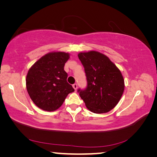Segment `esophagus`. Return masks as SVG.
I'll list each match as a JSON object with an SVG mask.
<instances>
[{
    "label": "esophagus",
    "mask_w": 157,
    "mask_h": 157,
    "mask_svg": "<svg viewBox=\"0 0 157 157\" xmlns=\"http://www.w3.org/2000/svg\"><path fill=\"white\" fill-rule=\"evenodd\" d=\"M73 89L76 91L77 89H78V84H77L76 83H75L74 84H73Z\"/></svg>",
    "instance_id": "esophagus-1"
}]
</instances>
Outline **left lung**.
<instances>
[{
  "instance_id": "1",
  "label": "left lung",
  "mask_w": 157,
  "mask_h": 157,
  "mask_svg": "<svg viewBox=\"0 0 157 157\" xmlns=\"http://www.w3.org/2000/svg\"><path fill=\"white\" fill-rule=\"evenodd\" d=\"M78 57L87 82L86 88L78 89L79 96L92 112H108L118 104L124 91L120 70L107 56L96 51L79 53Z\"/></svg>"
}]
</instances>
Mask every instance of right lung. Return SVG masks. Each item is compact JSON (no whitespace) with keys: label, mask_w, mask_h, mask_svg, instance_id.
<instances>
[{"label":"right lung","mask_w":157,"mask_h":157,"mask_svg":"<svg viewBox=\"0 0 157 157\" xmlns=\"http://www.w3.org/2000/svg\"><path fill=\"white\" fill-rule=\"evenodd\" d=\"M69 55L50 52L42 57L29 70L26 87L32 100L41 109L52 111L63 104L68 94L75 90L67 82L63 69Z\"/></svg>","instance_id":"obj_1"}]
</instances>
